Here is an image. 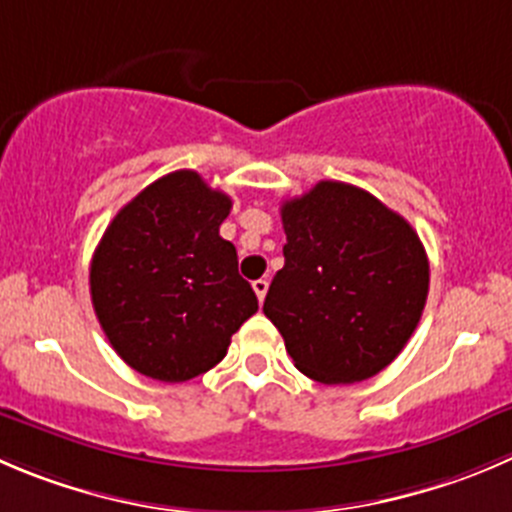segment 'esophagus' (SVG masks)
I'll use <instances>...</instances> for the list:
<instances>
[{
  "mask_svg": "<svg viewBox=\"0 0 512 512\" xmlns=\"http://www.w3.org/2000/svg\"><path fill=\"white\" fill-rule=\"evenodd\" d=\"M253 291H256L259 301H264L266 291H269V281H266V279H256V281H253Z\"/></svg>",
  "mask_w": 512,
  "mask_h": 512,
  "instance_id": "1",
  "label": "esophagus"
}]
</instances>
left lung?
Returning <instances> with one entry per match:
<instances>
[{
  "label": "left lung",
  "instance_id": "left-lung-1",
  "mask_svg": "<svg viewBox=\"0 0 512 512\" xmlns=\"http://www.w3.org/2000/svg\"><path fill=\"white\" fill-rule=\"evenodd\" d=\"M284 269L264 301L296 369L354 384L394 362L420 324L430 264L415 228L372 193L321 180L281 206Z\"/></svg>",
  "mask_w": 512,
  "mask_h": 512
}]
</instances>
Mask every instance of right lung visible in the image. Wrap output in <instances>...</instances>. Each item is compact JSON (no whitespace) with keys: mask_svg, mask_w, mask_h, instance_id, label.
Listing matches in <instances>:
<instances>
[{"mask_svg":"<svg viewBox=\"0 0 512 512\" xmlns=\"http://www.w3.org/2000/svg\"><path fill=\"white\" fill-rule=\"evenodd\" d=\"M231 198L196 170H175L120 208L97 243L90 294L97 321L135 372L188 382L216 367L259 311L218 228Z\"/></svg>","mask_w":512,"mask_h":512,"instance_id":"right-lung-1","label":"right lung"}]
</instances>
